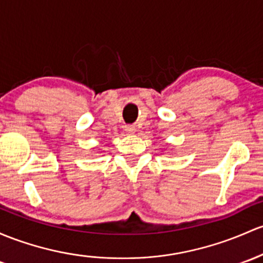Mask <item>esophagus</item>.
Instances as JSON below:
<instances>
[{"instance_id": "1", "label": "esophagus", "mask_w": 263, "mask_h": 263, "mask_svg": "<svg viewBox=\"0 0 263 263\" xmlns=\"http://www.w3.org/2000/svg\"><path fill=\"white\" fill-rule=\"evenodd\" d=\"M124 130H125L128 134H133L135 132V126L134 125H125L124 126Z\"/></svg>"}]
</instances>
